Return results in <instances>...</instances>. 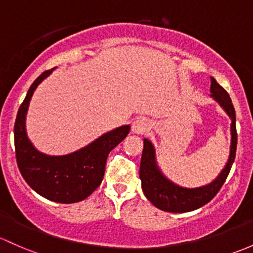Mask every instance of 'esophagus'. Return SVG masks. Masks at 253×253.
<instances>
[{
    "label": "esophagus",
    "mask_w": 253,
    "mask_h": 253,
    "mask_svg": "<svg viewBox=\"0 0 253 253\" xmlns=\"http://www.w3.org/2000/svg\"><path fill=\"white\" fill-rule=\"evenodd\" d=\"M150 128V124L147 119H137L132 125V131L137 134H142Z\"/></svg>",
    "instance_id": "1"
}]
</instances>
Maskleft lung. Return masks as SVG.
<instances>
[{
    "instance_id": "left-lung-1",
    "label": "left lung",
    "mask_w": 253,
    "mask_h": 253,
    "mask_svg": "<svg viewBox=\"0 0 253 253\" xmlns=\"http://www.w3.org/2000/svg\"><path fill=\"white\" fill-rule=\"evenodd\" d=\"M211 93L212 97L219 103L220 106L227 111L229 118L232 119V126H230L232 144H230L229 160L223 171L220 172V174L211 184L196 188V189H187V188L178 187L169 182L156 166L155 150H154L153 144L148 139H144V148H143L139 169L142 189L148 200L162 211L183 213V212L194 211L199 207H203L217 195L232 169L234 159H235L236 144H238L235 110H234L232 99H230L228 92L213 78H211Z\"/></svg>"
}]
</instances>
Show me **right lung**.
Instances as JSON below:
<instances>
[{
	"mask_svg": "<svg viewBox=\"0 0 253 253\" xmlns=\"http://www.w3.org/2000/svg\"><path fill=\"white\" fill-rule=\"evenodd\" d=\"M50 73L52 69L34 81L18 110L14 124L15 158L23 178L37 194L54 203H79L100 185L109 153L126 138L129 126L113 129L70 155L48 156L37 151L26 137L25 115L34 91Z\"/></svg>",
	"mask_w": 253,
	"mask_h": 253,
	"instance_id": "add662e5",
	"label": "right lung"
}]
</instances>
